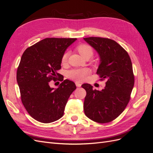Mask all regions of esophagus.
<instances>
[{
	"mask_svg": "<svg viewBox=\"0 0 153 153\" xmlns=\"http://www.w3.org/2000/svg\"><path fill=\"white\" fill-rule=\"evenodd\" d=\"M75 85H76V87H81V85H82V84H80V83L78 82H75Z\"/></svg>",
	"mask_w": 153,
	"mask_h": 153,
	"instance_id": "1",
	"label": "esophagus"
}]
</instances>
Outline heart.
<instances>
[{
	"instance_id": "b5f03b06",
	"label": "heart",
	"mask_w": 153,
	"mask_h": 153,
	"mask_svg": "<svg viewBox=\"0 0 153 153\" xmlns=\"http://www.w3.org/2000/svg\"><path fill=\"white\" fill-rule=\"evenodd\" d=\"M76 50L84 59L90 58L93 55V49L91 45L88 44L83 43L78 45L76 47ZM69 52H64L61 58V63L62 64H65L67 62ZM89 74V70L87 68L73 69L68 71V76L73 80L81 82L84 80Z\"/></svg>"
}]
</instances>
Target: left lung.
Returning a JSON list of instances; mask_svg holds the SVG:
<instances>
[{"label":"left lung","instance_id":"obj_1","mask_svg":"<svg viewBox=\"0 0 153 153\" xmlns=\"http://www.w3.org/2000/svg\"><path fill=\"white\" fill-rule=\"evenodd\" d=\"M100 55L101 63L97 70L106 86L97 91L88 84L82 85L87 94L84 103L87 117L99 123L114 121L126 107L134 85L133 67L128 52L115 41L106 38H84Z\"/></svg>","mask_w":153,"mask_h":153}]
</instances>
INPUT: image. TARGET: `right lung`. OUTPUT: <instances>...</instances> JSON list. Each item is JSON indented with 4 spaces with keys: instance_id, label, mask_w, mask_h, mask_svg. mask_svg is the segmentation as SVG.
<instances>
[{
    "instance_id": "1",
    "label": "right lung",
    "mask_w": 153,
    "mask_h": 153,
    "mask_svg": "<svg viewBox=\"0 0 153 153\" xmlns=\"http://www.w3.org/2000/svg\"><path fill=\"white\" fill-rule=\"evenodd\" d=\"M76 39L45 38L27 48L22 55L16 80L22 102L36 121L50 123L63 116L68 98L76 87L72 81L64 80L57 71L61 68L62 55ZM57 76H60L57 79ZM52 80L63 82L54 90L49 87Z\"/></svg>"
}]
</instances>
